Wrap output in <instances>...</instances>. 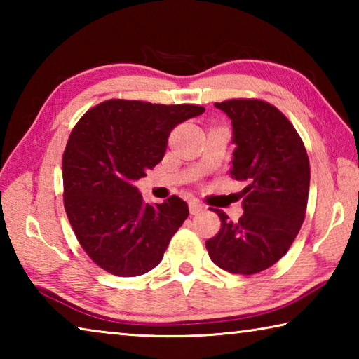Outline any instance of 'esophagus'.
Instances as JSON below:
<instances>
[{"label": "esophagus", "instance_id": "esophagus-1", "mask_svg": "<svg viewBox=\"0 0 359 359\" xmlns=\"http://www.w3.org/2000/svg\"><path fill=\"white\" fill-rule=\"evenodd\" d=\"M188 208H190V214L196 215V214H199V212H203L204 205L199 201H196V199H191V201L188 203Z\"/></svg>", "mask_w": 359, "mask_h": 359}]
</instances>
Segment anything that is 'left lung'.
<instances>
[{
  "label": "left lung",
  "mask_w": 359,
  "mask_h": 359,
  "mask_svg": "<svg viewBox=\"0 0 359 359\" xmlns=\"http://www.w3.org/2000/svg\"><path fill=\"white\" fill-rule=\"evenodd\" d=\"M214 106L233 123L231 177L247 187L238 222L214 209L222 226L205 247L231 274H257L276 264L299 233L311 185L309 156L291 121L269 102L228 100Z\"/></svg>",
  "instance_id": "1"
}]
</instances>
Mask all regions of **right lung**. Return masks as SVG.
I'll return each instance as SVG.
<instances>
[{
	"label": "right lung",
	"instance_id": "1",
	"mask_svg": "<svg viewBox=\"0 0 359 359\" xmlns=\"http://www.w3.org/2000/svg\"><path fill=\"white\" fill-rule=\"evenodd\" d=\"M204 107L109 100L77 121L63 154L65 210L93 263L118 277L160 264L188 217L179 196L145 204L135 182L163 160L168 137Z\"/></svg>",
	"mask_w": 359,
	"mask_h": 359
}]
</instances>
